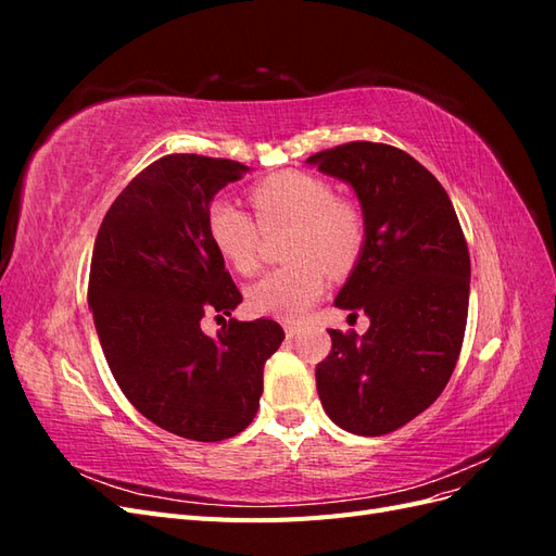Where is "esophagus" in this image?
Returning a JSON list of instances; mask_svg holds the SVG:
<instances>
[{
	"label": "esophagus",
	"instance_id": "obj_1",
	"mask_svg": "<svg viewBox=\"0 0 556 556\" xmlns=\"http://www.w3.org/2000/svg\"><path fill=\"white\" fill-rule=\"evenodd\" d=\"M282 329H285V336H288V339H294V336L299 333V325L292 323V319H285Z\"/></svg>",
	"mask_w": 556,
	"mask_h": 556
}]
</instances>
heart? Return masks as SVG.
<instances>
[{
  "label": "heart",
  "mask_w": 556,
  "mask_h": 556,
  "mask_svg": "<svg viewBox=\"0 0 556 556\" xmlns=\"http://www.w3.org/2000/svg\"><path fill=\"white\" fill-rule=\"evenodd\" d=\"M262 229L292 225L285 257L292 260L250 285L245 301L255 315L299 319L327 290V268L343 274L357 262L364 243L359 211L333 199L331 185L304 172L268 176L250 194ZM229 199H215L206 211L208 241L231 268H257L260 229Z\"/></svg>",
  "instance_id": "1"
}]
</instances>
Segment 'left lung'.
<instances>
[{
  "instance_id": "obj_1",
  "label": "left lung",
  "mask_w": 556,
  "mask_h": 556,
  "mask_svg": "<svg viewBox=\"0 0 556 556\" xmlns=\"http://www.w3.org/2000/svg\"><path fill=\"white\" fill-rule=\"evenodd\" d=\"M306 164L359 199L364 243L333 304L371 319L364 336L329 329L317 394L341 429L390 433L427 410L457 366L470 290L464 231L443 185L394 146L352 141Z\"/></svg>"
}]
</instances>
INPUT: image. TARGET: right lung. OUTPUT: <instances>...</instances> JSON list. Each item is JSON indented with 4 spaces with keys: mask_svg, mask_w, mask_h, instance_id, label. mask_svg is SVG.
<instances>
[{
    "mask_svg": "<svg viewBox=\"0 0 556 556\" xmlns=\"http://www.w3.org/2000/svg\"><path fill=\"white\" fill-rule=\"evenodd\" d=\"M248 172L166 155L117 194L94 239L88 304L111 374L134 408L182 439L243 431L260 408L264 364L285 339L264 317L226 319L215 340L200 331L201 316L225 318L243 301L208 241L206 211Z\"/></svg>",
    "mask_w": 556,
    "mask_h": 556,
    "instance_id": "obj_1",
    "label": "right lung"
}]
</instances>
